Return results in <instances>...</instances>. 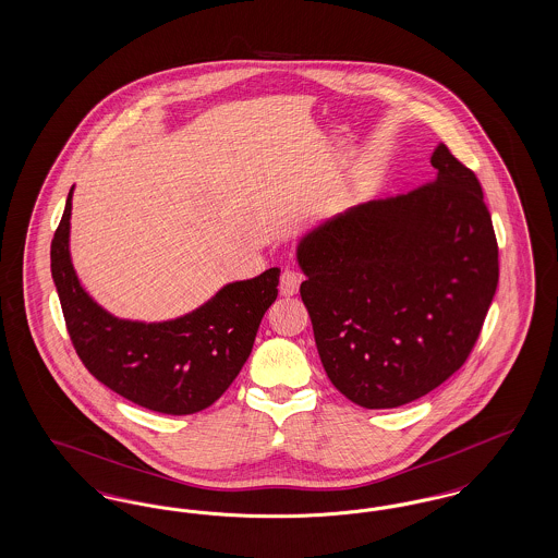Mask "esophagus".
<instances>
[{
  "label": "esophagus",
  "instance_id": "esophagus-1",
  "mask_svg": "<svg viewBox=\"0 0 558 558\" xmlns=\"http://www.w3.org/2000/svg\"><path fill=\"white\" fill-rule=\"evenodd\" d=\"M299 284H301V274L296 269H292V267H287L282 271V276H280V292L284 296H292V294H296V291H299Z\"/></svg>",
  "mask_w": 558,
  "mask_h": 558
}]
</instances>
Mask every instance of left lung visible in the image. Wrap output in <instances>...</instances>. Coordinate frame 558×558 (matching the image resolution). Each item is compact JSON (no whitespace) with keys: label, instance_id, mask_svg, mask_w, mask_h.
Returning <instances> with one entry per match:
<instances>
[{"label":"left lung","instance_id":"8db88e82","mask_svg":"<svg viewBox=\"0 0 558 558\" xmlns=\"http://www.w3.org/2000/svg\"><path fill=\"white\" fill-rule=\"evenodd\" d=\"M430 165V184L351 207L296 246L322 366L368 410L423 398L460 371L498 287L477 175L446 144Z\"/></svg>","mask_w":558,"mask_h":558}]
</instances>
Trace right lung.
I'll return each instance as SVG.
<instances>
[{
  "instance_id": "obj_1",
  "label": "right lung",
  "mask_w": 558,
  "mask_h": 558,
  "mask_svg": "<svg viewBox=\"0 0 558 558\" xmlns=\"http://www.w3.org/2000/svg\"><path fill=\"white\" fill-rule=\"evenodd\" d=\"M71 198L53 234L52 278L66 330L85 368L121 398L160 414L184 416L226 393L251 355L280 269L226 284L205 305L167 322L114 318L87 292L71 264Z\"/></svg>"
}]
</instances>
